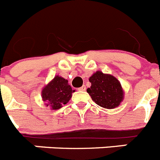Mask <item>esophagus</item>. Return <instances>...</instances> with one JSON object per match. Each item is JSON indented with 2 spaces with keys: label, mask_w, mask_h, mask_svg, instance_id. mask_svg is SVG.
Wrapping results in <instances>:
<instances>
[{
  "label": "esophagus",
  "mask_w": 160,
  "mask_h": 160,
  "mask_svg": "<svg viewBox=\"0 0 160 160\" xmlns=\"http://www.w3.org/2000/svg\"><path fill=\"white\" fill-rule=\"evenodd\" d=\"M86 90H87V87H86V86H84V85H83L82 87H79V88H78V91H86Z\"/></svg>",
  "instance_id": "esophagus-1"
}]
</instances>
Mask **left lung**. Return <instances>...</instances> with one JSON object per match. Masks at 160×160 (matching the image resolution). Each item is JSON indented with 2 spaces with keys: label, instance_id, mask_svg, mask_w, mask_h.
Here are the masks:
<instances>
[{
  "label": "left lung",
  "instance_id": "8db88e82",
  "mask_svg": "<svg viewBox=\"0 0 160 160\" xmlns=\"http://www.w3.org/2000/svg\"><path fill=\"white\" fill-rule=\"evenodd\" d=\"M89 81L91 86L87 91L96 104L108 109L121 104L125 93L121 82L114 76L98 70L90 77Z\"/></svg>",
  "mask_w": 160,
  "mask_h": 160
}]
</instances>
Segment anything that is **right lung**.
Returning a JSON list of instances; mask_svg holds the SVG:
<instances>
[{"instance_id": "obj_1", "label": "right lung", "mask_w": 160, "mask_h": 160, "mask_svg": "<svg viewBox=\"0 0 160 160\" xmlns=\"http://www.w3.org/2000/svg\"><path fill=\"white\" fill-rule=\"evenodd\" d=\"M74 91L68 80L57 75L42 89L41 97L47 107L52 110H57L69 102Z\"/></svg>"}]
</instances>
